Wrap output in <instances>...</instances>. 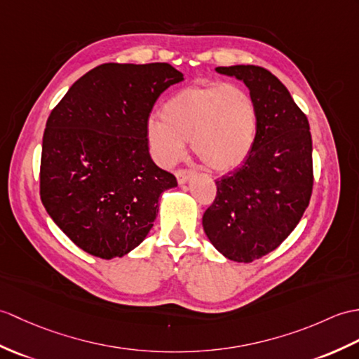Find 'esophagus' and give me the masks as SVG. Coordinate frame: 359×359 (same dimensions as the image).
Masks as SVG:
<instances>
[{
	"mask_svg": "<svg viewBox=\"0 0 359 359\" xmlns=\"http://www.w3.org/2000/svg\"><path fill=\"white\" fill-rule=\"evenodd\" d=\"M194 176V171L193 170H177L176 172V177H177V182L179 185H183V183H187L189 180V177Z\"/></svg>",
	"mask_w": 359,
	"mask_h": 359,
	"instance_id": "esophagus-1",
	"label": "esophagus"
}]
</instances>
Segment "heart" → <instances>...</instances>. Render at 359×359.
Listing matches in <instances>:
<instances>
[{"mask_svg":"<svg viewBox=\"0 0 359 359\" xmlns=\"http://www.w3.org/2000/svg\"><path fill=\"white\" fill-rule=\"evenodd\" d=\"M161 118L148 119L147 140L162 166L179 162L191 140L200 162L215 172H228L246 162L257 142V105L249 91L236 84L183 88L163 102Z\"/></svg>","mask_w":359,"mask_h":359,"instance_id":"1","label":"heart"}]
</instances>
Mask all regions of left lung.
Wrapping results in <instances>:
<instances>
[{
    "label": "left lung",
    "mask_w": 359,
    "mask_h": 359,
    "mask_svg": "<svg viewBox=\"0 0 359 359\" xmlns=\"http://www.w3.org/2000/svg\"><path fill=\"white\" fill-rule=\"evenodd\" d=\"M215 72L245 82L257 105L258 133L246 162L215 180L217 196L202 223L220 254L251 263L277 249L309 206L312 136L306 114L269 70L231 65Z\"/></svg>",
    "instance_id": "8db88e82"
}]
</instances>
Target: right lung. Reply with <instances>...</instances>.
I'll list each match as a JSON object with an SVG mask.
<instances>
[{"mask_svg":"<svg viewBox=\"0 0 359 359\" xmlns=\"http://www.w3.org/2000/svg\"><path fill=\"white\" fill-rule=\"evenodd\" d=\"M183 81L166 62L95 67L50 113L39 194L46 211L82 251L111 260L139 246L177 187L157 166L147 122L163 91Z\"/></svg>","mask_w":359,"mask_h":359,"instance_id":"right-lung-1","label":"right lung"}]
</instances>
